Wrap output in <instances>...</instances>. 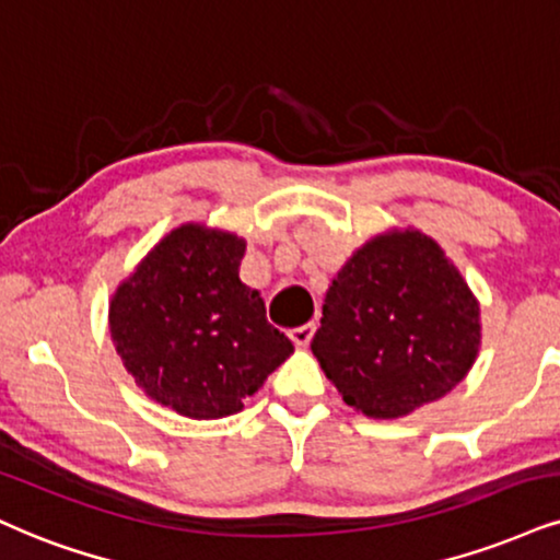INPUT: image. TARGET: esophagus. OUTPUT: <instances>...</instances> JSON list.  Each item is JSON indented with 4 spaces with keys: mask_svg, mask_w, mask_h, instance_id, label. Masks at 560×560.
<instances>
[{
    "mask_svg": "<svg viewBox=\"0 0 560 560\" xmlns=\"http://www.w3.org/2000/svg\"><path fill=\"white\" fill-rule=\"evenodd\" d=\"M314 332H316V324L308 322V324H303V327L291 329V340H293L295 345H299V348H306V345L312 342Z\"/></svg>",
    "mask_w": 560,
    "mask_h": 560,
    "instance_id": "esophagus-1",
    "label": "esophagus"
}]
</instances>
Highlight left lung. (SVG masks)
<instances>
[{"instance_id": "obj_1", "label": "left lung", "mask_w": 560, "mask_h": 560, "mask_svg": "<svg viewBox=\"0 0 560 560\" xmlns=\"http://www.w3.org/2000/svg\"><path fill=\"white\" fill-rule=\"evenodd\" d=\"M480 308L433 238L386 233L329 285L312 350L345 402L399 418L452 392L478 355Z\"/></svg>"}]
</instances>
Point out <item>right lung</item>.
Returning <instances> with one entry per match:
<instances>
[{"mask_svg": "<svg viewBox=\"0 0 560 560\" xmlns=\"http://www.w3.org/2000/svg\"><path fill=\"white\" fill-rule=\"evenodd\" d=\"M246 244L182 225L112 301V337L135 382L186 418H225L293 353L265 301L238 278Z\"/></svg>", "mask_w": 560, "mask_h": 560, "instance_id": "obj_1", "label": "right lung"}]
</instances>
